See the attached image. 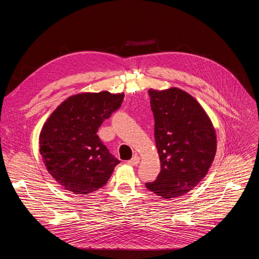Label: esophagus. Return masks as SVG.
Wrapping results in <instances>:
<instances>
[{"label":"esophagus","instance_id":"esophagus-1","mask_svg":"<svg viewBox=\"0 0 259 259\" xmlns=\"http://www.w3.org/2000/svg\"><path fill=\"white\" fill-rule=\"evenodd\" d=\"M139 162H140V158L138 156H134L131 160L128 161V164L131 166H136L137 164H139Z\"/></svg>","mask_w":259,"mask_h":259}]
</instances>
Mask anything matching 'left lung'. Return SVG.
Segmentation results:
<instances>
[{
	"instance_id": "8db88e82",
	"label": "left lung",
	"mask_w": 259,
	"mask_h": 259,
	"mask_svg": "<svg viewBox=\"0 0 259 259\" xmlns=\"http://www.w3.org/2000/svg\"><path fill=\"white\" fill-rule=\"evenodd\" d=\"M149 94L161 171L145 187L162 199L177 198L207 175L217 150L215 128L198 100L182 89H150Z\"/></svg>"
}]
</instances>
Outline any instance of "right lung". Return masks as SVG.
Returning a JSON list of instances; mask_svg holds the SVG:
<instances>
[{"label":"right lung","instance_id":"add662e5","mask_svg":"<svg viewBox=\"0 0 259 259\" xmlns=\"http://www.w3.org/2000/svg\"><path fill=\"white\" fill-rule=\"evenodd\" d=\"M124 93L84 92L62 101L44 123L40 154L49 174L70 193L87 195L103 187L120 163L97 133L117 110Z\"/></svg>","mask_w":259,"mask_h":259}]
</instances>
